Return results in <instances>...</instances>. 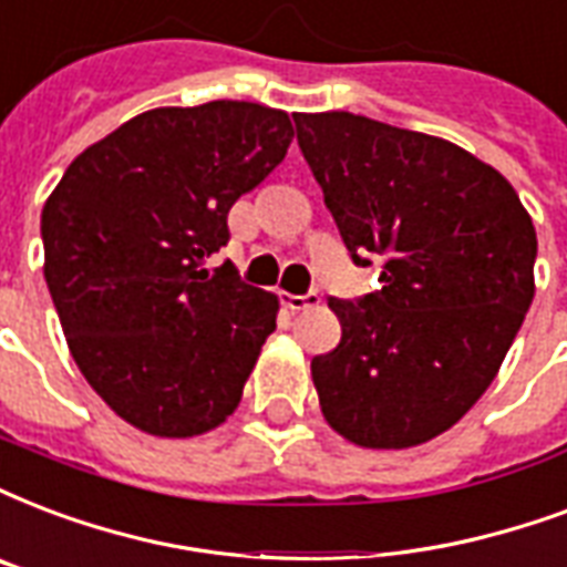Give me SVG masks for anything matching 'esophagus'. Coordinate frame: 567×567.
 <instances>
[{"instance_id": "esophagus-1", "label": "esophagus", "mask_w": 567, "mask_h": 567, "mask_svg": "<svg viewBox=\"0 0 567 567\" xmlns=\"http://www.w3.org/2000/svg\"><path fill=\"white\" fill-rule=\"evenodd\" d=\"M280 301H284L289 310H308V308H317L319 296L317 292H305V296H296V292H280Z\"/></svg>"}]
</instances>
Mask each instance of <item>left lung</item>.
Segmentation results:
<instances>
[{
	"label": "left lung",
	"instance_id": "obj_1",
	"mask_svg": "<svg viewBox=\"0 0 567 567\" xmlns=\"http://www.w3.org/2000/svg\"><path fill=\"white\" fill-rule=\"evenodd\" d=\"M296 137L377 292L329 299L340 343L310 361L331 427L410 449L472 410L535 296L538 238L508 178L449 140L355 113H296Z\"/></svg>",
	"mask_w": 567,
	"mask_h": 567
}]
</instances>
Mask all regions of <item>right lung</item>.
<instances>
[{
  "label": "right lung",
  "mask_w": 567,
  "mask_h": 567,
  "mask_svg": "<svg viewBox=\"0 0 567 567\" xmlns=\"http://www.w3.org/2000/svg\"><path fill=\"white\" fill-rule=\"evenodd\" d=\"M292 143L284 110L157 106L71 161L41 212L44 278L76 368L118 419L185 440L227 421L278 296L208 275L227 215Z\"/></svg>",
  "instance_id": "add662e5"
}]
</instances>
